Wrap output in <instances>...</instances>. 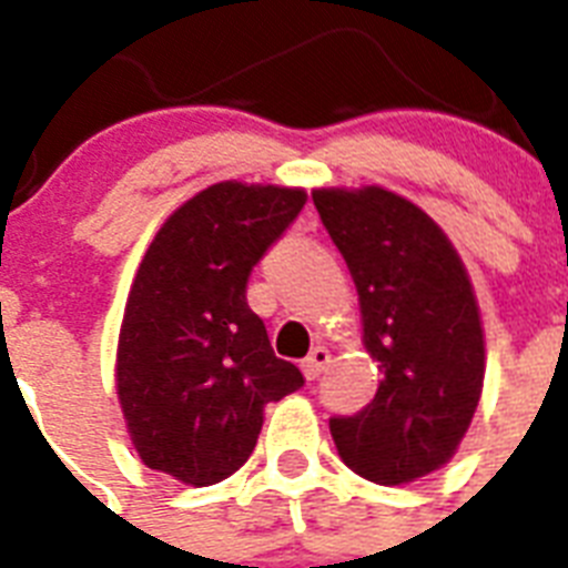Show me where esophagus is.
<instances>
[{"instance_id": "esophagus-1", "label": "esophagus", "mask_w": 568, "mask_h": 568, "mask_svg": "<svg viewBox=\"0 0 568 568\" xmlns=\"http://www.w3.org/2000/svg\"><path fill=\"white\" fill-rule=\"evenodd\" d=\"M333 363V356H329V351L324 345H318V347H312V354L306 356V359H303V374H306V377L310 379H315L318 377V374H324V368H327V365Z\"/></svg>"}]
</instances>
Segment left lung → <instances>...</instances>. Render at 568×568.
Here are the masks:
<instances>
[{"label": "left lung", "instance_id": "obj_1", "mask_svg": "<svg viewBox=\"0 0 568 568\" xmlns=\"http://www.w3.org/2000/svg\"><path fill=\"white\" fill-rule=\"evenodd\" d=\"M312 200L354 276L365 351L383 374L372 404L329 418V433L356 475L409 484L445 466L475 418L486 372L475 288L448 235L404 196L365 185Z\"/></svg>", "mask_w": 568, "mask_h": 568}]
</instances>
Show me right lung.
Listing matches in <instances>:
<instances>
[{
  "instance_id": "add662e5",
  "label": "right lung",
  "mask_w": 568,
  "mask_h": 568,
  "mask_svg": "<svg viewBox=\"0 0 568 568\" xmlns=\"http://www.w3.org/2000/svg\"><path fill=\"white\" fill-rule=\"evenodd\" d=\"M303 203V189L217 182L155 232L118 342V397L146 468L217 484L253 454L265 406L303 386L247 306L250 271Z\"/></svg>"
}]
</instances>
